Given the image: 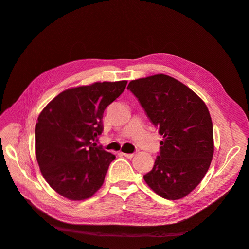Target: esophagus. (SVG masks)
<instances>
[{"instance_id":"1","label":"esophagus","mask_w":249,"mask_h":249,"mask_svg":"<svg viewBox=\"0 0 249 249\" xmlns=\"http://www.w3.org/2000/svg\"><path fill=\"white\" fill-rule=\"evenodd\" d=\"M123 155L127 158V159H132V158L135 156V154H125V153H123Z\"/></svg>"}]
</instances>
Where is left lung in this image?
<instances>
[{
	"label": "left lung",
	"instance_id": "left-lung-1",
	"mask_svg": "<svg viewBox=\"0 0 249 249\" xmlns=\"http://www.w3.org/2000/svg\"><path fill=\"white\" fill-rule=\"evenodd\" d=\"M127 89L163 136L154 167L143 178L163 198L185 197L206 176L214 154L213 124L205 102L163 73L133 80Z\"/></svg>",
	"mask_w": 249,
	"mask_h": 249
}]
</instances>
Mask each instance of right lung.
<instances>
[{
	"label": "right lung",
	"mask_w": 249,
	"mask_h": 249,
	"mask_svg": "<svg viewBox=\"0 0 249 249\" xmlns=\"http://www.w3.org/2000/svg\"><path fill=\"white\" fill-rule=\"evenodd\" d=\"M127 81L95 82L66 89L44 108L35 125V155L41 175L57 193L84 200L103 186L115 156L93 141L103 132L104 111Z\"/></svg>",
	"instance_id": "add662e5"
}]
</instances>
